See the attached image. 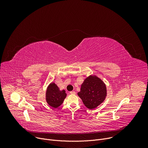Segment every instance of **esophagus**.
<instances>
[{"instance_id": "34e87169", "label": "esophagus", "mask_w": 148, "mask_h": 148, "mask_svg": "<svg viewBox=\"0 0 148 148\" xmlns=\"http://www.w3.org/2000/svg\"><path fill=\"white\" fill-rule=\"evenodd\" d=\"M70 94H75V92L74 91H70Z\"/></svg>"}]
</instances>
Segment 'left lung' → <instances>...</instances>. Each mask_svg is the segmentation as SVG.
<instances>
[{"label":"left lung","instance_id":"obj_1","mask_svg":"<svg viewBox=\"0 0 148 148\" xmlns=\"http://www.w3.org/2000/svg\"><path fill=\"white\" fill-rule=\"evenodd\" d=\"M78 95L87 108L94 109L105 100L107 96L106 86L98 77L90 75L82 84Z\"/></svg>","mask_w":148,"mask_h":148}]
</instances>
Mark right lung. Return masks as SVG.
I'll return each instance as SVG.
<instances>
[{
	"mask_svg": "<svg viewBox=\"0 0 148 148\" xmlns=\"http://www.w3.org/2000/svg\"><path fill=\"white\" fill-rule=\"evenodd\" d=\"M65 90L60 91L54 83H51L46 91V101L51 107L56 108L62 104L66 97Z\"/></svg>",
	"mask_w": 148,
	"mask_h": 148,
	"instance_id": "obj_1",
	"label": "right lung"
}]
</instances>
